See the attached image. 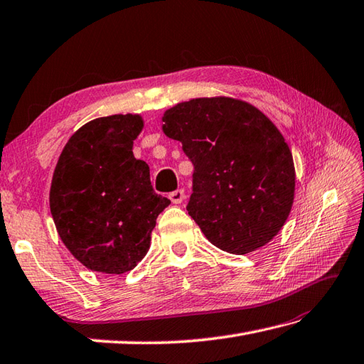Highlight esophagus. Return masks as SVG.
I'll list each match as a JSON object with an SVG mask.
<instances>
[{"mask_svg": "<svg viewBox=\"0 0 364 364\" xmlns=\"http://www.w3.org/2000/svg\"><path fill=\"white\" fill-rule=\"evenodd\" d=\"M169 199H171L173 204H181L185 199V191L183 190H176L169 195Z\"/></svg>", "mask_w": 364, "mask_h": 364, "instance_id": "1", "label": "esophagus"}]
</instances>
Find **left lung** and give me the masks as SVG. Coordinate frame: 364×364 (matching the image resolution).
Masks as SVG:
<instances>
[{
  "instance_id": "1",
  "label": "left lung",
  "mask_w": 364,
  "mask_h": 364,
  "mask_svg": "<svg viewBox=\"0 0 364 364\" xmlns=\"http://www.w3.org/2000/svg\"><path fill=\"white\" fill-rule=\"evenodd\" d=\"M161 130L195 165L190 217L231 255L262 248L291 213L295 166L283 133L251 103L218 95L177 103Z\"/></svg>"
}]
</instances>
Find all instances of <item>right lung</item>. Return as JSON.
Instances as JSON below:
<instances>
[{"label": "right lung", "mask_w": 364, "mask_h": 364, "mask_svg": "<svg viewBox=\"0 0 364 364\" xmlns=\"http://www.w3.org/2000/svg\"><path fill=\"white\" fill-rule=\"evenodd\" d=\"M143 127L141 114L97 117L73 133L58 159L51 217L65 248L92 272L135 269L159 213L171 204L154 191L147 163L133 155Z\"/></svg>", "instance_id": "1"}]
</instances>
